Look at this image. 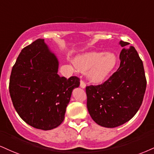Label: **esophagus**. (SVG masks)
Instances as JSON below:
<instances>
[{
    "mask_svg": "<svg viewBox=\"0 0 154 154\" xmlns=\"http://www.w3.org/2000/svg\"><path fill=\"white\" fill-rule=\"evenodd\" d=\"M85 87H86V84H85V82L83 80H81L80 81V88L84 89V88H85Z\"/></svg>",
    "mask_w": 154,
    "mask_h": 154,
    "instance_id": "obj_1",
    "label": "esophagus"
}]
</instances>
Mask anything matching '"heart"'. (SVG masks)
Wrapping results in <instances>:
<instances>
[{"mask_svg": "<svg viewBox=\"0 0 154 154\" xmlns=\"http://www.w3.org/2000/svg\"><path fill=\"white\" fill-rule=\"evenodd\" d=\"M117 59L114 54L90 51L75 57L74 64L81 72L88 71V77L93 83L105 81L114 69Z\"/></svg>", "mask_w": 154, "mask_h": 154, "instance_id": "heart-1", "label": "heart"}]
</instances>
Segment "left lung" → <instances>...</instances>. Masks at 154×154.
<instances>
[{"label": "left lung", "instance_id": "obj_1", "mask_svg": "<svg viewBox=\"0 0 154 154\" xmlns=\"http://www.w3.org/2000/svg\"><path fill=\"white\" fill-rule=\"evenodd\" d=\"M122 47L128 45L120 41ZM117 71L103 84L86 87L87 107L92 120L101 126L115 128L130 120L142 104L146 88L143 64L134 47L120 54Z\"/></svg>", "mask_w": 154, "mask_h": 154}]
</instances>
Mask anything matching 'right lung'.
Here are the masks:
<instances>
[{
  "label": "right lung",
  "instance_id": "obj_1",
  "mask_svg": "<svg viewBox=\"0 0 154 154\" xmlns=\"http://www.w3.org/2000/svg\"><path fill=\"white\" fill-rule=\"evenodd\" d=\"M59 62L44 39L38 38L24 47L13 66L9 92L21 119L31 126L47 131L64 119L72 90L79 79L59 77Z\"/></svg>",
  "mask_w": 154,
  "mask_h": 154
}]
</instances>
